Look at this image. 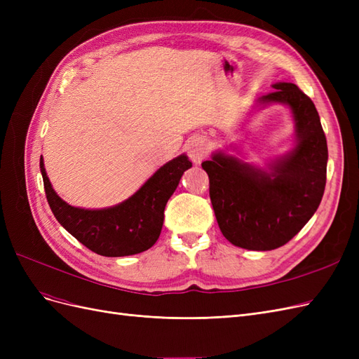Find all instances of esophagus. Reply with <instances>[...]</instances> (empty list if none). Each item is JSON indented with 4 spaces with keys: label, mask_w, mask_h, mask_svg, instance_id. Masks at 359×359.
Segmentation results:
<instances>
[{
    "label": "esophagus",
    "mask_w": 359,
    "mask_h": 359,
    "mask_svg": "<svg viewBox=\"0 0 359 359\" xmlns=\"http://www.w3.org/2000/svg\"><path fill=\"white\" fill-rule=\"evenodd\" d=\"M187 153L193 163H201L208 154V145H206L205 139L193 137L187 144Z\"/></svg>",
    "instance_id": "esophagus-1"
}]
</instances>
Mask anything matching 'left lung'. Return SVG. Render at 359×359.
I'll return each instance as SVG.
<instances>
[{
	"instance_id": "1",
	"label": "left lung",
	"mask_w": 359,
	"mask_h": 359,
	"mask_svg": "<svg viewBox=\"0 0 359 359\" xmlns=\"http://www.w3.org/2000/svg\"><path fill=\"white\" fill-rule=\"evenodd\" d=\"M262 103H286L297 123V147L271 172L222 153L202 163L210 198L224 238L247 250L289 243L316 212L327 184L328 147L319 114L295 83L278 82Z\"/></svg>"
}]
</instances>
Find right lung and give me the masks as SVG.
I'll list each match as a JSON object with an SVG mask.
<instances>
[{"label": "right lung", "instance_id": "right-lung-1", "mask_svg": "<svg viewBox=\"0 0 359 359\" xmlns=\"http://www.w3.org/2000/svg\"><path fill=\"white\" fill-rule=\"evenodd\" d=\"M189 168L191 161L180 156L160 168L126 202L106 210H83L70 206L53 191L40 158L46 199L55 219L86 248L107 257L137 255L156 244L165 206Z\"/></svg>", "mask_w": 359, "mask_h": 359}]
</instances>
